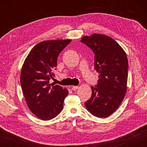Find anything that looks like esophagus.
<instances>
[{"mask_svg":"<svg viewBox=\"0 0 147 147\" xmlns=\"http://www.w3.org/2000/svg\"><path fill=\"white\" fill-rule=\"evenodd\" d=\"M71 88H72V90H76L78 89L79 87H78V86H73L71 87Z\"/></svg>","mask_w":147,"mask_h":147,"instance_id":"34e87169","label":"esophagus"}]
</instances>
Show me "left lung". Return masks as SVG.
<instances>
[{"label":"left lung","instance_id":"left-lung-1","mask_svg":"<svg viewBox=\"0 0 147 147\" xmlns=\"http://www.w3.org/2000/svg\"><path fill=\"white\" fill-rule=\"evenodd\" d=\"M81 42L95 54V69L98 73L96 87L85 103L90 113L100 118L111 115L119 107L127 91L128 62L123 49L111 37L93 33Z\"/></svg>","mask_w":147,"mask_h":147}]
</instances>
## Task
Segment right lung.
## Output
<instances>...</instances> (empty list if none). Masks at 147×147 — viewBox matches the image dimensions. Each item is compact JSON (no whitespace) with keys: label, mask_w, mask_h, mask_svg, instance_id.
<instances>
[{"label":"right lung","mask_w":147,"mask_h":147,"mask_svg":"<svg viewBox=\"0 0 147 147\" xmlns=\"http://www.w3.org/2000/svg\"><path fill=\"white\" fill-rule=\"evenodd\" d=\"M70 39L45 40L31 50L21 69L20 82L26 104L35 116L43 121L55 117L63 109L68 90L50 84L54 78L57 57Z\"/></svg>","instance_id":"obj_1"}]
</instances>
